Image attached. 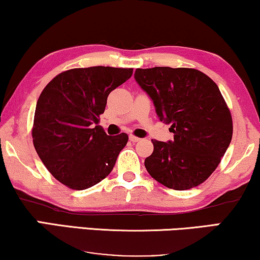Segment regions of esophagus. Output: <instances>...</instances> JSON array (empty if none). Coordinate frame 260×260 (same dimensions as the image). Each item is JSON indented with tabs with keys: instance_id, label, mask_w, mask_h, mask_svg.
I'll return each instance as SVG.
<instances>
[{
	"instance_id": "esophagus-1",
	"label": "esophagus",
	"mask_w": 260,
	"mask_h": 260,
	"mask_svg": "<svg viewBox=\"0 0 260 260\" xmlns=\"http://www.w3.org/2000/svg\"><path fill=\"white\" fill-rule=\"evenodd\" d=\"M129 138H130V141H131V142H134V143H135V142H138V141H141V138H140V137H137V136H134V135H130Z\"/></svg>"
}]
</instances>
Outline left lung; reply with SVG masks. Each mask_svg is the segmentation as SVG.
<instances>
[{
  "instance_id": "1",
  "label": "left lung",
  "mask_w": 260,
  "mask_h": 260,
  "mask_svg": "<svg viewBox=\"0 0 260 260\" xmlns=\"http://www.w3.org/2000/svg\"><path fill=\"white\" fill-rule=\"evenodd\" d=\"M135 79L152 99L174 141L152 140L144 166L152 179L175 190L205 182L219 166L233 135L231 111L218 85L195 69H137Z\"/></svg>"
}]
</instances>
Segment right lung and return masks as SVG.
<instances>
[{"instance_id": "right-lung-1", "label": "right lung", "mask_w": 260, "mask_h": 260, "mask_svg": "<svg viewBox=\"0 0 260 260\" xmlns=\"http://www.w3.org/2000/svg\"><path fill=\"white\" fill-rule=\"evenodd\" d=\"M133 69H72L46 85L35 108L31 137L39 157L59 182L90 188L111 173L126 134L109 136L99 123L108 95L129 79Z\"/></svg>"}]
</instances>
